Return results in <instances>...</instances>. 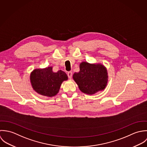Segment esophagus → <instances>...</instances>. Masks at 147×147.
Instances as JSON below:
<instances>
[{"instance_id": "34e87169", "label": "esophagus", "mask_w": 147, "mask_h": 147, "mask_svg": "<svg viewBox=\"0 0 147 147\" xmlns=\"http://www.w3.org/2000/svg\"><path fill=\"white\" fill-rule=\"evenodd\" d=\"M67 76L69 77V78L71 79V77H72V72L71 71H69L67 73Z\"/></svg>"}]
</instances>
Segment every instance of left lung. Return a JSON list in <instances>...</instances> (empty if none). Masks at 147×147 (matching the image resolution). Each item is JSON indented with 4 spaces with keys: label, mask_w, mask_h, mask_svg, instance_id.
<instances>
[{
    "label": "left lung",
    "mask_w": 147,
    "mask_h": 147,
    "mask_svg": "<svg viewBox=\"0 0 147 147\" xmlns=\"http://www.w3.org/2000/svg\"><path fill=\"white\" fill-rule=\"evenodd\" d=\"M80 69L78 73H74L73 78L82 92L91 95L105 88L108 76L103 65L82 62L80 65Z\"/></svg>",
    "instance_id": "obj_1"
}]
</instances>
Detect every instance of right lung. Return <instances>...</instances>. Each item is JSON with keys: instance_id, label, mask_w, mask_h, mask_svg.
<instances>
[{"instance_id": "right-lung-1", "label": "right lung", "mask_w": 147, "mask_h": 147, "mask_svg": "<svg viewBox=\"0 0 147 147\" xmlns=\"http://www.w3.org/2000/svg\"><path fill=\"white\" fill-rule=\"evenodd\" d=\"M67 80V76L64 71L59 70L54 73L51 66L34 69L30 76L33 90L40 95L49 97L56 95L59 92L62 82Z\"/></svg>"}]
</instances>
